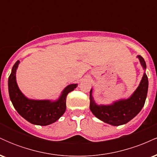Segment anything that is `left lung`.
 I'll return each instance as SVG.
<instances>
[{"label":"left lung","instance_id":"8db88e82","mask_svg":"<svg viewBox=\"0 0 157 157\" xmlns=\"http://www.w3.org/2000/svg\"><path fill=\"white\" fill-rule=\"evenodd\" d=\"M136 57L140 60L144 73L138 87L130 97L106 105L97 104L94 99L93 89L90 91V110L101 121L113 126L125 125L134 118L145 105L148 89V80L145 73L146 63L142 56L138 55Z\"/></svg>","mask_w":157,"mask_h":157}]
</instances>
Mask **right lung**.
I'll return each mask as SVG.
<instances>
[{"label": "right lung", "mask_w": 157, "mask_h": 157, "mask_svg": "<svg viewBox=\"0 0 157 157\" xmlns=\"http://www.w3.org/2000/svg\"><path fill=\"white\" fill-rule=\"evenodd\" d=\"M19 64L20 61L17 60L12 68L8 80L9 94L14 108L22 117L33 125L46 126L57 121L66 111L68 94L76 89L78 84L68 85L55 100L28 98L20 90L16 80Z\"/></svg>", "instance_id": "obj_1"}]
</instances>
